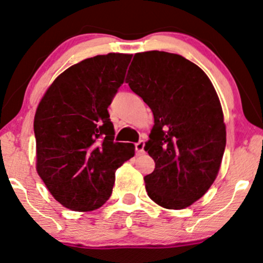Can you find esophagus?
<instances>
[{
  "label": "esophagus",
  "instance_id": "34e87169",
  "mask_svg": "<svg viewBox=\"0 0 263 263\" xmlns=\"http://www.w3.org/2000/svg\"><path fill=\"white\" fill-rule=\"evenodd\" d=\"M135 145H136V154H137V156H142V154L144 153V142L140 141Z\"/></svg>",
  "mask_w": 263,
  "mask_h": 263
}]
</instances>
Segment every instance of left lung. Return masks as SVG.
Instances as JSON below:
<instances>
[{
	"mask_svg": "<svg viewBox=\"0 0 263 263\" xmlns=\"http://www.w3.org/2000/svg\"><path fill=\"white\" fill-rule=\"evenodd\" d=\"M126 83L151 107L154 125L144 151L156 167L144 176L151 200L182 210L216 180L227 143L222 105L202 69L165 51L136 53Z\"/></svg>",
	"mask_w": 263,
	"mask_h": 263,
	"instance_id": "8db88e82",
	"label": "left lung"
}]
</instances>
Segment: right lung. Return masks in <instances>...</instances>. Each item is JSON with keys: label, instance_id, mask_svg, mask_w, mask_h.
Instances as JSON below:
<instances>
[{"label": "right lung", "instance_id": "add662e5", "mask_svg": "<svg viewBox=\"0 0 263 263\" xmlns=\"http://www.w3.org/2000/svg\"><path fill=\"white\" fill-rule=\"evenodd\" d=\"M131 59L110 52L76 63L52 82L37 105L36 172L63 207H101L111 196L116 169L135 156L132 143L114 142L107 111Z\"/></svg>", "mask_w": 263, "mask_h": 263}]
</instances>
